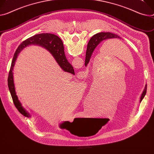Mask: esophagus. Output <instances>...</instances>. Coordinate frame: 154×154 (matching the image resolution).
Listing matches in <instances>:
<instances>
[{
	"mask_svg": "<svg viewBox=\"0 0 154 154\" xmlns=\"http://www.w3.org/2000/svg\"><path fill=\"white\" fill-rule=\"evenodd\" d=\"M78 76H79V78L80 79H83L85 77V74L84 72H80Z\"/></svg>",
	"mask_w": 154,
	"mask_h": 154,
	"instance_id": "34e87169",
	"label": "esophagus"
}]
</instances>
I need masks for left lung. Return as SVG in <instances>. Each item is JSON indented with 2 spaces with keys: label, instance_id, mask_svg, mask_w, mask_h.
Masks as SVG:
<instances>
[{
  "label": "left lung",
  "instance_id": "8db88e82",
  "mask_svg": "<svg viewBox=\"0 0 154 154\" xmlns=\"http://www.w3.org/2000/svg\"><path fill=\"white\" fill-rule=\"evenodd\" d=\"M121 38V37H120V36H119L118 35H116L115 34L111 33V32H100V33H97V34L94 35L91 37L90 40L89 41L90 42V45H89V47H88V48L87 50L85 65L87 66V64L88 63L90 57L91 56V54L97 45H98L100 42H101L102 41H103L104 40L109 39V38ZM146 90H147V85H146L145 89H144V90L142 94V96L141 97L140 101H141L144 97V96L146 94Z\"/></svg>",
  "mask_w": 154,
  "mask_h": 154
}]
</instances>
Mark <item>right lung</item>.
Here are the masks:
<instances>
[{
	"mask_svg": "<svg viewBox=\"0 0 154 154\" xmlns=\"http://www.w3.org/2000/svg\"><path fill=\"white\" fill-rule=\"evenodd\" d=\"M31 44L38 45L47 49L50 52H51L56 61H57L58 64L65 72H67L72 74H75L72 66L68 62L65 56L63 42L61 39L57 35L49 33H42L33 35L32 37H31L23 41L19 45L15 54L13 55L8 77V87L13 103L15 104L16 108L22 115L26 117H30V115L21 106V104L18 99V97L16 95L15 86H14L13 83V69L14 65H15V62L17 58V56L20 51L22 50L24 47Z\"/></svg>",
	"mask_w": 154,
	"mask_h": 154,
	"instance_id": "obj_1",
	"label": "right lung"
}]
</instances>
